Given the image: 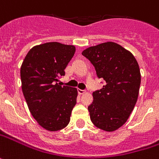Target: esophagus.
I'll return each mask as SVG.
<instances>
[{"label": "esophagus", "instance_id": "1", "mask_svg": "<svg viewBox=\"0 0 159 159\" xmlns=\"http://www.w3.org/2000/svg\"><path fill=\"white\" fill-rule=\"evenodd\" d=\"M85 92H86V91H85L84 90H81V89H79V90H78V93H79L80 95H82V94H84Z\"/></svg>", "mask_w": 159, "mask_h": 159}]
</instances>
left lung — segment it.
<instances>
[{"instance_id":"8db88e82","label":"left lung","mask_w":159,"mask_h":159,"mask_svg":"<svg viewBox=\"0 0 159 159\" xmlns=\"http://www.w3.org/2000/svg\"><path fill=\"white\" fill-rule=\"evenodd\" d=\"M82 54L95 67L98 77L106 81L101 90L92 93L90 120L104 131H115L126 123L137 101L139 65L131 52L114 42L88 47Z\"/></svg>"}]
</instances>
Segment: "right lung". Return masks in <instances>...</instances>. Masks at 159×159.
<instances>
[{"label":"right lung","mask_w":159,"mask_h":159,"mask_svg":"<svg viewBox=\"0 0 159 159\" xmlns=\"http://www.w3.org/2000/svg\"><path fill=\"white\" fill-rule=\"evenodd\" d=\"M75 47L59 42L33 47L22 63V90L31 115L43 129L58 131L68 126L76 104L77 89L58 84Z\"/></svg>","instance_id":"right-lung-1"}]
</instances>
